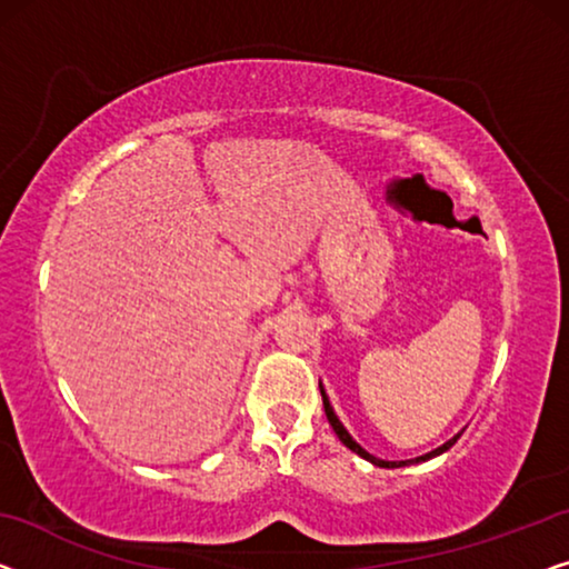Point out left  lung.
<instances>
[{
  "mask_svg": "<svg viewBox=\"0 0 569 569\" xmlns=\"http://www.w3.org/2000/svg\"><path fill=\"white\" fill-rule=\"evenodd\" d=\"M319 391H321V401H325V413H327L329 423H332V429H335V435L339 437V442H342L345 447H350L355 455H360V457H362V460H368V462H372V465H378V468H403V465H413V462H427V460H431V457H437V455L447 452V449L452 447V445L457 442V439H460V435H457V437L449 439V442H445L442 447H437V449H431V452H427V455L417 457V460H401V462H388V460H378L376 455L366 452V449H362L358 442H355V439L350 437V431H347V429L342 427V421L337 419V413H335V409H332V403H329V398H327V393H325V386H321V383H319Z\"/></svg>",
  "mask_w": 569,
  "mask_h": 569,
  "instance_id": "left-lung-1",
  "label": "left lung"
}]
</instances>
